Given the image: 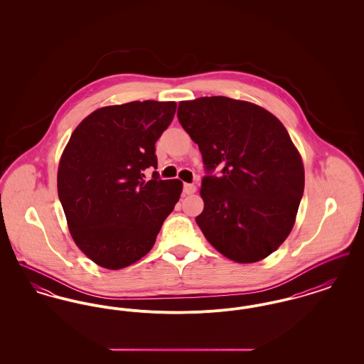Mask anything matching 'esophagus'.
I'll return each instance as SVG.
<instances>
[{
  "label": "esophagus",
  "mask_w": 364,
  "mask_h": 364,
  "mask_svg": "<svg viewBox=\"0 0 364 364\" xmlns=\"http://www.w3.org/2000/svg\"><path fill=\"white\" fill-rule=\"evenodd\" d=\"M183 191H184V193H186V195H191V193H193V192L196 191V187H195L193 184H188V183H186V184H184V187H183Z\"/></svg>",
  "instance_id": "1"
}]
</instances>
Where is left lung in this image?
Returning a JSON list of instances; mask_svg holds the SVG:
<instances>
[{"mask_svg":"<svg viewBox=\"0 0 364 364\" xmlns=\"http://www.w3.org/2000/svg\"><path fill=\"white\" fill-rule=\"evenodd\" d=\"M177 117L203 158L205 208L196 224L205 237L239 263L269 257L291 233L304 191L288 131L263 107L228 97L180 102Z\"/></svg>","mask_w":364,"mask_h":364,"instance_id":"1","label":"left lung"}]
</instances>
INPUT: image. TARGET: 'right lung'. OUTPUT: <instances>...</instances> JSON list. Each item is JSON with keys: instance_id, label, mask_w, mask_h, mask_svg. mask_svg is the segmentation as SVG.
Segmentation results:
<instances>
[{"instance_id": "1", "label": "right lung", "mask_w": 364, "mask_h": 364, "mask_svg": "<svg viewBox=\"0 0 364 364\" xmlns=\"http://www.w3.org/2000/svg\"><path fill=\"white\" fill-rule=\"evenodd\" d=\"M176 102H129L95 110L77 125L63 153L57 188L70 235L87 257L119 270L144 257L173 211L183 183L161 180L156 141Z\"/></svg>"}]
</instances>
